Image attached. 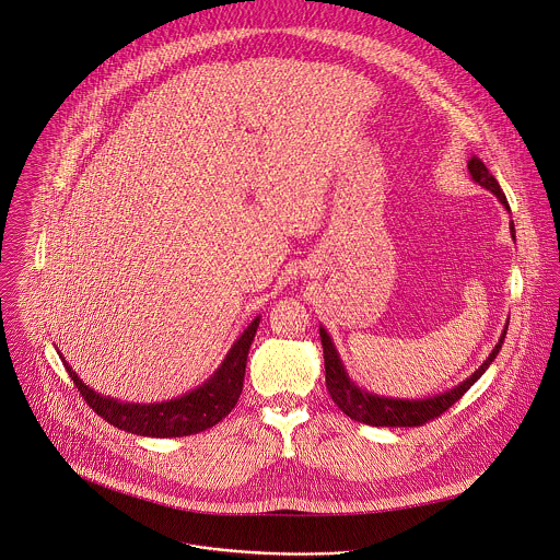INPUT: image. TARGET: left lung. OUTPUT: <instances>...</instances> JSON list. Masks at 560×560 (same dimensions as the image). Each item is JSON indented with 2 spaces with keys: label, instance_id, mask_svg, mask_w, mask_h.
<instances>
[{
  "label": "left lung",
  "instance_id": "obj_1",
  "mask_svg": "<svg viewBox=\"0 0 560 560\" xmlns=\"http://www.w3.org/2000/svg\"><path fill=\"white\" fill-rule=\"evenodd\" d=\"M468 171H470V175L477 184H481L483 189L494 194L499 198V202L510 211L508 200L501 191L497 177L486 168V164L479 158H470ZM512 235H514V231H512ZM503 338H505V331L499 338L492 353L486 358V362L459 387H455V389H451L442 396L429 398V400H394V398L371 396V394L358 389L353 383H349L327 331L320 329V345H323V358H325V385H327V392H329L331 400L338 405V409L347 418H351L360 424H369V427H424L427 422H433L442 413H446L483 376V371L497 358V353L503 345Z\"/></svg>",
  "mask_w": 560,
  "mask_h": 560
}]
</instances>
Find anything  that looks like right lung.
Listing matches in <instances>:
<instances>
[{
	"instance_id": "right-lung-1",
	"label": "right lung",
	"mask_w": 560,
	"mask_h": 560,
	"mask_svg": "<svg viewBox=\"0 0 560 560\" xmlns=\"http://www.w3.org/2000/svg\"><path fill=\"white\" fill-rule=\"evenodd\" d=\"M259 327V316L248 325L240 340L229 351L215 376L205 383L200 389L189 396H182L162 405H122L109 398H103L88 389L74 371L66 364L68 376L74 381V387L88 402V407L101 416L105 422L136 435L147 438H186L202 433L224 420L237 405L246 376L248 349L255 340Z\"/></svg>"
}]
</instances>
